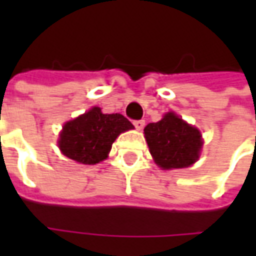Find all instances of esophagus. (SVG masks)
I'll use <instances>...</instances> for the list:
<instances>
[{"label":"esophagus","instance_id":"esophagus-1","mask_svg":"<svg viewBox=\"0 0 256 256\" xmlns=\"http://www.w3.org/2000/svg\"><path fill=\"white\" fill-rule=\"evenodd\" d=\"M134 126H136V128H137V130H141V128H144V124H145V122L144 120H142V119H141V120H134Z\"/></svg>","mask_w":256,"mask_h":256}]
</instances>
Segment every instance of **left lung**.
Listing matches in <instances>:
<instances>
[{
  "mask_svg": "<svg viewBox=\"0 0 256 256\" xmlns=\"http://www.w3.org/2000/svg\"><path fill=\"white\" fill-rule=\"evenodd\" d=\"M150 155L164 170L189 167L198 160L202 148V134L198 128L168 112L162 120L144 128Z\"/></svg>",
  "mask_w": 256,
  "mask_h": 256,
  "instance_id": "8db88e82",
  "label": "left lung"
}]
</instances>
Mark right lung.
I'll return each instance as SVG.
<instances>
[{"label":"right lung","instance_id":"1","mask_svg":"<svg viewBox=\"0 0 256 256\" xmlns=\"http://www.w3.org/2000/svg\"><path fill=\"white\" fill-rule=\"evenodd\" d=\"M130 128L134 126L123 115L102 114L98 106H94L64 124L58 146L72 160L96 164L108 156L118 136Z\"/></svg>","mask_w":256,"mask_h":256}]
</instances>
